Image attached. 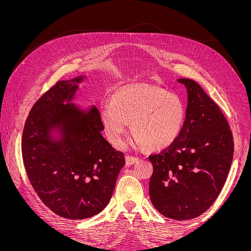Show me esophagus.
Masks as SVG:
<instances>
[{"mask_svg": "<svg viewBox=\"0 0 251 251\" xmlns=\"http://www.w3.org/2000/svg\"><path fill=\"white\" fill-rule=\"evenodd\" d=\"M136 162H138V158L134 156H126V165H132Z\"/></svg>", "mask_w": 251, "mask_h": 251, "instance_id": "obj_1", "label": "esophagus"}]
</instances>
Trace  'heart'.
<instances>
[{"instance_id":"heart-1","label":"heart","mask_w":251,"mask_h":251,"mask_svg":"<svg viewBox=\"0 0 251 251\" xmlns=\"http://www.w3.org/2000/svg\"><path fill=\"white\" fill-rule=\"evenodd\" d=\"M100 118L108 140L124 143L128 123L134 143L151 151L169 148L185 124L186 107L181 98L150 85H127L115 90L111 103L102 104Z\"/></svg>"}]
</instances>
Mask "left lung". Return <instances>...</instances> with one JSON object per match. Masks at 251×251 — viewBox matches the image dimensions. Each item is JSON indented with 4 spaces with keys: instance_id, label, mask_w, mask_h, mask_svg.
<instances>
[{
    "instance_id": "obj_1",
    "label": "left lung",
    "mask_w": 251,
    "mask_h": 251,
    "mask_svg": "<svg viewBox=\"0 0 251 251\" xmlns=\"http://www.w3.org/2000/svg\"><path fill=\"white\" fill-rule=\"evenodd\" d=\"M187 90L185 124L177 140L158 154L153 164L150 197L166 218L183 221L206 211L221 193L233 158L228 123L199 83L180 78Z\"/></svg>"
}]
</instances>
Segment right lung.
Returning a JSON list of instances; mask_svg holds the SVG:
<instances>
[{"instance_id": "1", "label": "right lung", "mask_w": 251, "mask_h": 251, "mask_svg": "<svg viewBox=\"0 0 251 251\" xmlns=\"http://www.w3.org/2000/svg\"><path fill=\"white\" fill-rule=\"evenodd\" d=\"M83 78L57 81L43 94L22 138L23 161L35 193L54 214L70 220L91 218L107 206L126 163L123 151L102 137L97 108L83 111L71 103Z\"/></svg>"}]
</instances>
